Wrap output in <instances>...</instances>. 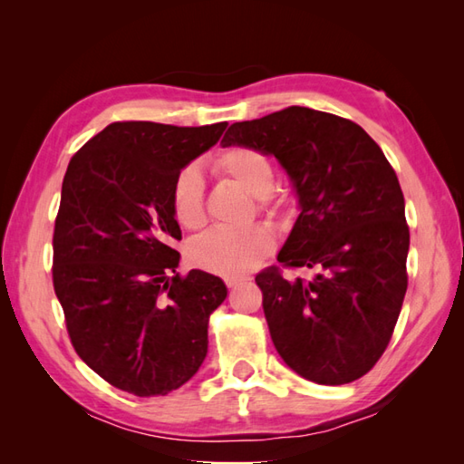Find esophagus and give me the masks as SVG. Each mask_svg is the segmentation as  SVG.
<instances>
[{
  "label": "esophagus",
  "instance_id": "obj_1",
  "mask_svg": "<svg viewBox=\"0 0 464 464\" xmlns=\"http://www.w3.org/2000/svg\"><path fill=\"white\" fill-rule=\"evenodd\" d=\"M245 281H247V279H243V277H227V279H225L227 287H229V289L237 287V285H241V283H245Z\"/></svg>",
  "mask_w": 464,
  "mask_h": 464
}]
</instances>
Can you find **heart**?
<instances>
[{
    "label": "heart",
    "mask_w": 464,
    "mask_h": 464,
    "mask_svg": "<svg viewBox=\"0 0 464 464\" xmlns=\"http://www.w3.org/2000/svg\"><path fill=\"white\" fill-rule=\"evenodd\" d=\"M217 171L241 185L261 205L271 199L275 181L273 165L261 151L251 147H233L223 151L215 161ZM171 205L175 219L187 229H199L205 223L203 175L195 165L177 173L171 187ZM275 245L269 227L253 225L247 229H211L191 245V259L209 273L223 277H241L267 257Z\"/></svg>",
    "instance_id": "heart-1"
}]
</instances>
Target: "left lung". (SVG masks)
Returning a JSON list of instances; mask_svg holds the SVG:
<instances>
[{
  "label": "left lung",
  "instance_id": "left-lung-1",
  "mask_svg": "<svg viewBox=\"0 0 464 464\" xmlns=\"http://www.w3.org/2000/svg\"><path fill=\"white\" fill-rule=\"evenodd\" d=\"M223 147L273 155L299 217L277 261L311 279L259 273L275 349L303 379H361L387 349L407 293L409 227L397 173L361 125L291 105L233 123Z\"/></svg>",
  "mask_w": 464,
  "mask_h": 464
}]
</instances>
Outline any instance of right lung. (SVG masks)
Instances as JSON below:
<instances>
[{"label": "right lung", "mask_w": 464, "mask_h": 464, "mask_svg": "<svg viewBox=\"0 0 464 464\" xmlns=\"http://www.w3.org/2000/svg\"><path fill=\"white\" fill-rule=\"evenodd\" d=\"M227 121H117L67 165L53 231V287L87 367L137 397L167 395L207 357L225 283L179 277L171 205L177 173L219 141Z\"/></svg>", "instance_id": "add662e5"}]
</instances>
